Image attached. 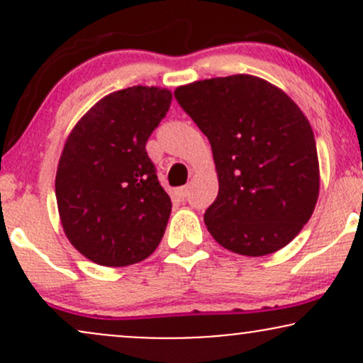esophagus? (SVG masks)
I'll return each mask as SVG.
<instances>
[{"mask_svg": "<svg viewBox=\"0 0 363 363\" xmlns=\"http://www.w3.org/2000/svg\"><path fill=\"white\" fill-rule=\"evenodd\" d=\"M176 196H177L179 199H182V201H184L187 196H189V187H187V186L177 187V189H176Z\"/></svg>", "mask_w": 363, "mask_h": 363, "instance_id": "1", "label": "esophagus"}]
</instances>
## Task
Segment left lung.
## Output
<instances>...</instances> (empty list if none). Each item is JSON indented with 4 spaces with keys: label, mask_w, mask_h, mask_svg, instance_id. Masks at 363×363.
<instances>
[{
    "label": "left lung",
    "mask_w": 363,
    "mask_h": 363,
    "mask_svg": "<svg viewBox=\"0 0 363 363\" xmlns=\"http://www.w3.org/2000/svg\"><path fill=\"white\" fill-rule=\"evenodd\" d=\"M174 95L213 150L218 196L205 211L213 239L242 256L285 247L319 194L314 133L297 104L251 74L194 82Z\"/></svg>",
    "instance_id": "8db88e82"
}]
</instances>
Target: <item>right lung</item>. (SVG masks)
<instances>
[{
  "label": "right lung",
  "mask_w": 363,
  "mask_h": 363,
  "mask_svg": "<svg viewBox=\"0 0 363 363\" xmlns=\"http://www.w3.org/2000/svg\"><path fill=\"white\" fill-rule=\"evenodd\" d=\"M170 99L157 86L114 91L66 140L56 172L57 210L69 242L97 264L147 259L164 237L172 203L145 147Z\"/></svg>",
  "instance_id": "obj_1"
}]
</instances>
